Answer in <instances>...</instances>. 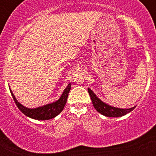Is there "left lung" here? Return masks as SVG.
<instances>
[{"mask_svg": "<svg viewBox=\"0 0 156 156\" xmlns=\"http://www.w3.org/2000/svg\"><path fill=\"white\" fill-rule=\"evenodd\" d=\"M88 93L90 94V98H91L92 103L94 107V108L99 113L102 114L108 117H119L125 115L126 114L129 113L131 111H133L135 108V106L133 108H115L112 106H110L108 105L103 102L102 101H101L94 94L93 91L90 90V88H88Z\"/></svg>", "mask_w": 156, "mask_h": 156, "instance_id": "1", "label": "left lung"}]
</instances>
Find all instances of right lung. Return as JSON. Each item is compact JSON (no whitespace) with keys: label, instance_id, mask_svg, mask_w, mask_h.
I'll list each match as a JSON object with an SVG mask.
<instances>
[{"label":"right lung","instance_id":"obj_1","mask_svg":"<svg viewBox=\"0 0 156 156\" xmlns=\"http://www.w3.org/2000/svg\"><path fill=\"white\" fill-rule=\"evenodd\" d=\"M70 89H71V83H69L58 100L53 103H51V104L45 105L36 108H29L23 106L16 100L12 90H10V91L16 105L24 115L30 117L32 119H37V120H48V119H51L57 116L62 111L66 105L67 98H68L69 92Z\"/></svg>","mask_w":156,"mask_h":156}]
</instances>
